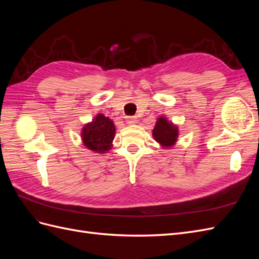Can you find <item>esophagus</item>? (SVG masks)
<instances>
[{
    "instance_id": "obj_1",
    "label": "esophagus",
    "mask_w": 259,
    "mask_h": 259,
    "mask_svg": "<svg viewBox=\"0 0 259 259\" xmlns=\"http://www.w3.org/2000/svg\"><path fill=\"white\" fill-rule=\"evenodd\" d=\"M125 121L128 125H134L137 123V117L136 116H126L125 117Z\"/></svg>"
}]
</instances>
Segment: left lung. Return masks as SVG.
<instances>
[{"mask_svg": "<svg viewBox=\"0 0 259 259\" xmlns=\"http://www.w3.org/2000/svg\"><path fill=\"white\" fill-rule=\"evenodd\" d=\"M179 135L178 126L167 120L165 116H160L155 122L152 130V136L156 143L163 148H170L175 146Z\"/></svg>", "mask_w": 259, "mask_h": 259, "instance_id": "1", "label": "left lung"}]
</instances>
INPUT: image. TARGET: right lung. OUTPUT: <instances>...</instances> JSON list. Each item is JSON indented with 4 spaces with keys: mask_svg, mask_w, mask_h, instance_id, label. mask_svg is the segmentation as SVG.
I'll list each match as a JSON object with an SVG mask.
<instances>
[{
    "mask_svg": "<svg viewBox=\"0 0 259 259\" xmlns=\"http://www.w3.org/2000/svg\"><path fill=\"white\" fill-rule=\"evenodd\" d=\"M115 126L111 119L98 113L92 122L86 123L81 132L85 148L97 153H106L112 148Z\"/></svg>",
    "mask_w": 259,
    "mask_h": 259,
    "instance_id": "obj_1",
    "label": "right lung"
}]
</instances>
